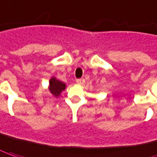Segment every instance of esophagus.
I'll return each instance as SVG.
<instances>
[{
    "label": "esophagus",
    "mask_w": 157,
    "mask_h": 157,
    "mask_svg": "<svg viewBox=\"0 0 157 157\" xmlns=\"http://www.w3.org/2000/svg\"><path fill=\"white\" fill-rule=\"evenodd\" d=\"M76 83L79 85H83L85 83V80L84 79H77L76 80Z\"/></svg>",
    "instance_id": "esophagus-1"
}]
</instances>
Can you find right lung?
Returning a JSON list of instances; mask_svg holds the SVG:
<instances>
[{"label": "right lung", "instance_id": "right-lung-1", "mask_svg": "<svg viewBox=\"0 0 157 157\" xmlns=\"http://www.w3.org/2000/svg\"><path fill=\"white\" fill-rule=\"evenodd\" d=\"M66 88V84L63 82H61L60 80L56 78L55 76H52L50 79L49 82V90L53 96L59 97L61 95V93L63 92Z\"/></svg>", "mask_w": 157, "mask_h": 157}]
</instances>
